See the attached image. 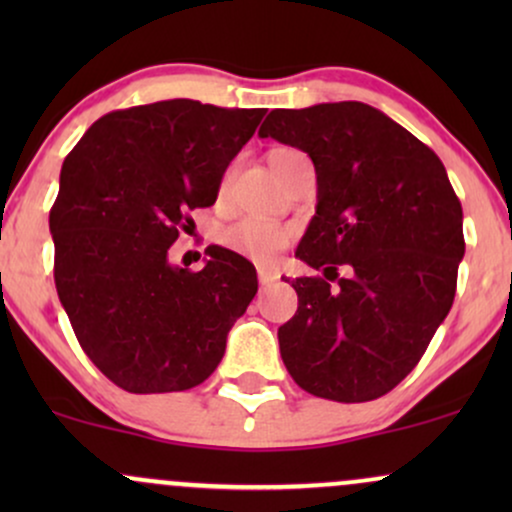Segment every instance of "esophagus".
<instances>
[{
	"label": "esophagus",
	"instance_id": "34e87169",
	"mask_svg": "<svg viewBox=\"0 0 512 512\" xmlns=\"http://www.w3.org/2000/svg\"><path fill=\"white\" fill-rule=\"evenodd\" d=\"M257 279H260L262 286H269L276 281V274L269 272V269H257Z\"/></svg>",
	"mask_w": 512,
	"mask_h": 512
}]
</instances>
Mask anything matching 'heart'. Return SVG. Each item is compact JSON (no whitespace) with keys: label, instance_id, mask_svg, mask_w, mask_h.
<instances>
[{"label":"heart","instance_id":"obj_1","mask_svg":"<svg viewBox=\"0 0 512 512\" xmlns=\"http://www.w3.org/2000/svg\"><path fill=\"white\" fill-rule=\"evenodd\" d=\"M291 151L293 149H284V146L269 151V156H267L269 166H276V161H279V158H284L286 154H291ZM228 182H231V170L223 175L221 195L226 192ZM289 240H291L289 228L279 226V223L267 221V219H255V216L240 219L221 233L223 248L238 252V255L248 257V260L260 262V264L272 262L276 257V252L284 250L286 245H289Z\"/></svg>","mask_w":512,"mask_h":512}]
</instances>
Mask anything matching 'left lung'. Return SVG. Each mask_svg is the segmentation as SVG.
I'll return each mask as SVG.
<instances>
[{"mask_svg":"<svg viewBox=\"0 0 512 512\" xmlns=\"http://www.w3.org/2000/svg\"><path fill=\"white\" fill-rule=\"evenodd\" d=\"M260 137L305 151L317 175L315 216L296 257L325 279L291 281L298 310L279 327L284 366L315 397H383L421 361L455 298L462 204L445 166L358 101L272 110Z\"/></svg>","mask_w":512,"mask_h":512,"instance_id":"obj_1","label":"left lung"}]
</instances>
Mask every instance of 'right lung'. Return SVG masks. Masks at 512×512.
<instances>
[{"mask_svg":"<svg viewBox=\"0 0 512 512\" xmlns=\"http://www.w3.org/2000/svg\"><path fill=\"white\" fill-rule=\"evenodd\" d=\"M264 113L190 98L137 105L93 122L64 158L50 209L57 296L81 349L122 390L204 383L255 298L257 272L238 252L211 245L190 272L168 250L190 211L216 202Z\"/></svg>","mask_w":512,"mask_h":512,"instance_id":"obj_1","label":"right lung"}]
</instances>
